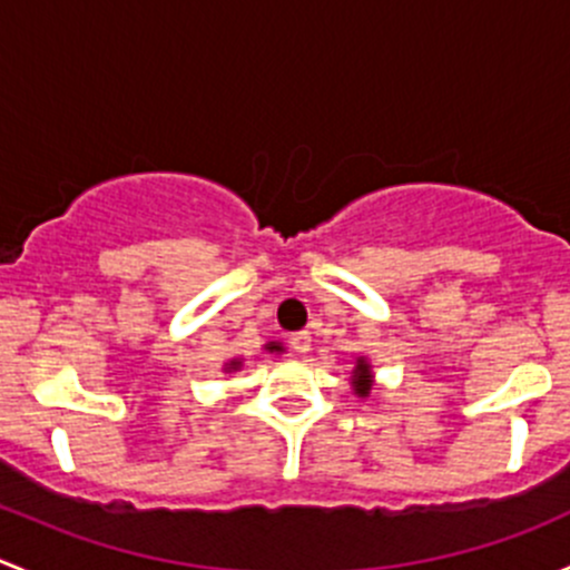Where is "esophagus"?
<instances>
[{
    "label": "esophagus",
    "instance_id": "1",
    "mask_svg": "<svg viewBox=\"0 0 570 570\" xmlns=\"http://www.w3.org/2000/svg\"><path fill=\"white\" fill-rule=\"evenodd\" d=\"M289 347H292V353L306 355L308 350H312V333H308V331L292 333V336H289Z\"/></svg>",
    "mask_w": 570,
    "mask_h": 570
}]
</instances>
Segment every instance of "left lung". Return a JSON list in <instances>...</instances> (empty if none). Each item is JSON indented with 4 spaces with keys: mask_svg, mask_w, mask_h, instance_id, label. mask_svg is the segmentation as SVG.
<instances>
[{
    "mask_svg": "<svg viewBox=\"0 0 570 570\" xmlns=\"http://www.w3.org/2000/svg\"><path fill=\"white\" fill-rule=\"evenodd\" d=\"M372 389V366L366 364V358H358L353 370V392L358 396H370Z\"/></svg>",
    "mask_w": 570,
    "mask_h": 570,
    "instance_id": "1",
    "label": "left lung"
}]
</instances>
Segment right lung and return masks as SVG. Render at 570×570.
Listing matches in <instances>:
<instances>
[{
	"instance_id": "1",
	"label": "right lung",
	"mask_w": 570,
	"mask_h": 570,
	"mask_svg": "<svg viewBox=\"0 0 570 570\" xmlns=\"http://www.w3.org/2000/svg\"><path fill=\"white\" fill-rule=\"evenodd\" d=\"M267 350H269V353H281V350H284V347H281L278 342H269V344H267ZM239 366H243V361H237V358H234V361H228V364H226V370L232 372V370H239Z\"/></svg>"
}]
</instances>
